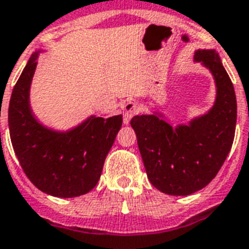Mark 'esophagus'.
Instances as JSON below:
<instances>
[{
  "mask_svg": "<svg viewBox=\"0 0 249 249\" xmlns=\"http://www.w3.org/2000/svg\"><path fill=\"white\" fill-rule=\"evenodd\" d=\"M140 110V107L137 103L135 102H127L124 106H123V123L124 124H128L131 118H132L135 114Z\"/></svg>",
  "mask_w": 249,
  "mask_h": 249,
  "instance_id": "obj_1",
  "label": "esophagus"
}]
</instances>
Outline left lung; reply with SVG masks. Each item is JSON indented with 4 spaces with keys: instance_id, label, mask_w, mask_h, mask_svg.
<instances>
[{
    "instance_id": "1",
    "label": "left lung",
    "mask_w": 249,
    "mask_h": 249,
    "mask_svg": "<svg viewBox=\"0 0 249 249\" xmlns=\"http://www.w3.org/2000/svg\"><path fill=\"white\" fill-rule=\"evenodd\" d=\"M194 59L215 81L216 96L210 109L177 126L159 112L131 120L147 178L160 192L172 196H188L210 183L227 159L235 133V91L220 55L215 49H197Z\"/></svg>"
}]
</instances>
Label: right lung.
Returning a JSON list of instances; mask_svg holds the SVG:
<instances>
[{
  "instance_id": "obj_1",
  "label": "right lung",
  "mask_w": 249,
  "mask_h": 249,
  "mask_svg": "<svg viewBox=\"0 0 249 249\" xmlns=\"http://www.w3.org/2000/svg\"><path fill=\"white\" fill-rule=\"evenodd\" d=\"M40 52L43 49L30 57L12 90L9 106L12 147L38 190L61 198L81 196L98 183L122 126V114L109 118L90 116L67 131L39 122L30 107V86Z\"/></svg>"
}]
</instances>
